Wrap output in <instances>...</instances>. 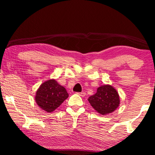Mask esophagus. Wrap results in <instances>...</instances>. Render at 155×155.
<instances>
[{
    "instance_id": "1",
    "label": "esophagus",
    "mask_w": 155,
    "mask_h": 155,
    "mask_svg": "<svg viewBox=\"0 0 155 155\" xmlns=\"http://www.w3.org/2000/svg\"><path fill=\"white\" fill-rule=\"evenodd\" d=\"M78 94H79L80 96H82V97H84V96H85V93H84V92H78Z\"/></svg>"
}]
</instances>
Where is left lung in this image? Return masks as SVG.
I'll list each match as a JSON object with an SVG mask.
<instances>
[{
  "instance_id": "obj_1",
  "label": "left lung",
  "mask_w": 155,
  "mask_h": 155,
  "mask_svg": "<svg viewBox=\"0 0 155 155\" xmlns=\"http://www.w3.org/2000/svg\"><path fill=\"white\" fill-rule=\"evenodd\" d=\"M88 101L91 106L102 115L112 113L120 103L117 91L111 85L99 87L96 94L89 97Z\"/></svg>"
}]
</instances>
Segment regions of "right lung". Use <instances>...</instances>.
I'll return each mask as SVG.
<instances>
[{
	"mask_svg": "<svg viewBox=\"0 0 155 155\" xmlns=\"http://www.w3.org/2000/svg\"><path fill=\"white\" fill-rule=\"evenodd\" d=\"M68 97L66 90L55 80H49L41 84L37 91L35 100L40 108L47 112L57 109Z\"/></svg>",
	"mask_w": 155,
	"mask_h": 155,
	"instance_id": "1",
	"label": "right lung"
}]
</instances>
